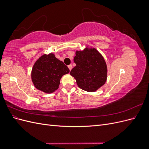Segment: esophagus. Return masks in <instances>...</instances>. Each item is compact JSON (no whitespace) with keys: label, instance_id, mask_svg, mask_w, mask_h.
Instances as JSON below:
<instances>
[{"label":"esophagus","instance_id":"obj_1","mask_svg":"<svg viewBox=\"0 0 149 149\" xmlns=\"http://www.w3.org/2000/svg\"><path fill=\"white\" fill-rule=\"evenodd\" d=\"M68 68L70 69V71L71 70L72 68H73V66H72V65H68Z\"/></svg>","mask_w":149,"mask_h":149}]
</instances>
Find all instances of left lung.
Returning a JSON list of instances; mask_svg holds the SVG:
<instances>
[{
    "label": "left lung",
    "instance_id": "left-lung-1",
    "mask_svg": "<svg viewBox=\"0 0 149 149\" xmlns=\"http://www.w3.org/2000/svg\"><path fill=\"white\" fill-rule=\"evenodd\" d=\"M76 63L70 72L78 87L86 91L94 92L105 84L107 68L101 54L96 48L86 47L83 51H76Z\"/></svg>",
    "mask_w": 149,
    "mask_h": 149
}]
</instances>
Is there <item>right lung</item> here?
Listing matches in <instances>:
<instances>
[{"label":"right lung","mask_w":149,"mask_h":149,"mask_svg":"<svg viewBox=\"0 0 149 149\" xmlns=\"http://www.w3.org/2000/svg\"><path fill=\"white\" fill-rule=\"evenodd\" d=\"M70 70L53 53L44 54L36 61L31 78L35 87L45 93H52L59 88L60 79Z\"/></svg>","instance_id":"1"}]
</instances>
